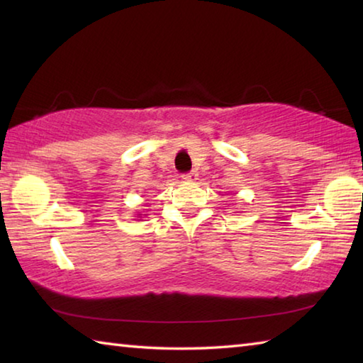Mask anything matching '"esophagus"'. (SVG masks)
<instances>
[{"label": "esophagus", "mask_w": 363, "mask_h": 363, "mask_svg": "<svg viewBox=\"0 0 363 363\" xmlns=\"http://www.w3.org/2000/svg\"><path fill=\"white\" fill-rule=\"evenodd\" d=\"M196 177H199V173H196V171H189V173L182 174V179L187 181V182H194Z\"/></svg>", "instance_id": "1"}]
</instances>
